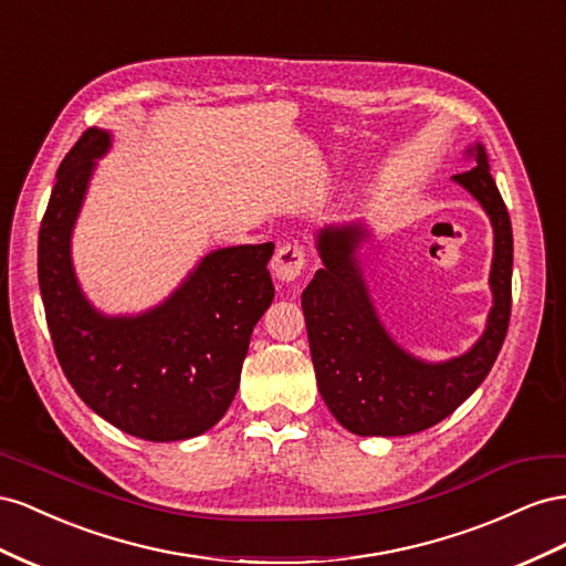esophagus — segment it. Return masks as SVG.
<instances>
[{"label":"esophagus","instance_id":"obj_1","mask_svg":"<svg viewBox=\"0 0 566 566\" xmlns=\"http://www.w3.org/2000/svg\"><path fill=\"white\" fill-rule=\"evenodd\" d=\"M305 268V251L296 244H284L272 258V274L280 282H294Z\"/></svg>","mask_w":566,"mask_h":566}]
</instances>
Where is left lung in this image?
<instances>
[{"instance_id":"left-lung-1","label":"left lung","mask_w":566,"mask_h":566,"mask_svg":"<svg viewBox=\"0 0 566 566\" xmlns=\"http://www.w3.org/2000/svg\"><path fill=\"white\" fill-rule=\"evenodd\" d=\"M467 158L474 168L453 180L491 220L493 308L479 342L455 358L422 360L386 332L358 258L373 237L365 222H334L317 232L315 247L325 268L305 286L301 305L319 396L350 433L408 436L439 424L479 389L503 348L512 311V222L483 144H472Z\"/></svg>"}]
</instances>
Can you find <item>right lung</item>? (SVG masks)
<instances>
[{
    "label": "right lung",
    "instance_id": "right-lung-1",
    "mask_svg": "<svg viewBox=\"0 0 566 566\" xmlns=\"http://www.w3.org/2000/svg\"><path fill=\"white\" fill-rule=\"evenodd\" d=\"M111 133L90 127L61 160L42 218L38 280L56 358L75 394L144 441H185L216 427L239 389L251 332L274 298V244L206 253L182 284L137 315L96 311L75 277L71 239Z\"/></svg>",
    "mask_w": 566,
    "mask_h": 566
}]
</instances>
